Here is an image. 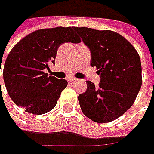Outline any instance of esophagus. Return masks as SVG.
Instances as JSON below:
<instances>
[{
    "label": "esophagus",
    "instance_id": "1",
    "mask_svg": "<svg viewBox=\"0 0 154 154\" xmlns=\"http://www.w3.org/2000/svg\"><path fill=\"white\" fill-rule=\"evenodd\" d=\"M67 80H69V81H71V80H75L76 79H75L74 77H72V76H68V77H67Z\"/></svg>",
    "mask_w": 154,
    "mask_h": 154
}]
</instances>
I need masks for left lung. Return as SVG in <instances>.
<instances>
[{"label": "left lung", "instance_id": "1", "mask_svg": "<svg viewBox=\"0 0 154 154\" xmlns=\"http://www.w3.org/2000/svg\"><path fill=\"white\" fill-rule=\"evenodd\" d=\"M91 52L100 82L87 80L86 91L78 99L83 114L104 123L124 114L134 102L141 86L140 56L127 39L112 31L73 27Z\"/></svg>", "mask_w": 154, "mask_h": 154}]
</instances>
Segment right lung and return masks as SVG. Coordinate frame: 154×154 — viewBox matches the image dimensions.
Here are the masks:
<instances>
[{
  "mask_svg": "<svg viewBox=\"0 0 154 154\" xmlns=\"http://www.w3.org/2000/svg\"><path fill=\"white\" fill-rule=\"evenodd\" d=\"M68 42H80L73 27L42 29L29 34L10 51L3 68L4 83L10 98L25 111L41 115L56 106L68 81L50 76L45 70L55 64L59 46Z\"/></svg>",
  "mask_w": 154,
  "mask_h": 154,
  "instance_id": "obj_1",
  "label": "right lung"
}]
</instances>
